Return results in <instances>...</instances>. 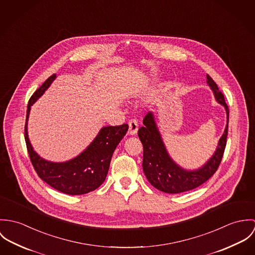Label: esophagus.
I'll list each match as a JSON object with an SVG mask.
<instances>
[{"mask_svg": "<svg viewBox=\"0 0 255 255\" xmlns=\"http://www.w3.org/2000/svg\"><path fill=\"white\" fill-rule=\"evenodd\" d=\"M138 129H139L138 121L136 119H131L129 121V131H128V133L130 135H135V134H137Z\"/></svg>", "mask_w": 255, "mask_h": 255, "instance_id": "esophagus-1", "label": "esophagus"}]
</instances>
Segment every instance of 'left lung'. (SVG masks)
Masks as SVG:
<instances>
[{"instance_id":"8db88e82","label":"left lung","mask_w":255,"mask_h":255,"mask_svg":"<svg viewBox=\"0 0 255 255\" xmlns=\"http://www.w3.org/2000/svg\"><path fill=\"white\" fill-rule=\"evenodd\" d=\"M206 79L216 101L226 110L227 125L214 154L203 166L196 170L184 169L170 157L151 113L144 116L142 120L143 126L138 131V136L143 146V173L148 182L161 192L180 194L198 188L216 172L222 160L228 135L229 109L223 94L219 91L213 79L209 75H206Z\"/></svg>"}]
</instances>
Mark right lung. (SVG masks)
I'll list each match as a JSON object with an SVG mask.
<instances>
[{"instance_id": "obj_1", "label": "right lung", "mask_w": 255, "mask_h": 255, "mask_svg": "<svg viewBox=\"0 0 255 255\" xmlns=\"http://www.w3.org/2000/svg\"><path fill=\"white\" fill-rule=\"evenodd\" d=\"M57 75L49 77L30 98L26 112L24 138L29 157L38 176L52 188L66 195H84L98 189L106 180L117 144L128 131V124L103 127L94 141L78 156L65 162L45 160L33 149L28 138L27 122L33 104L45 93Z\"/></svg>"}]
</instances>
